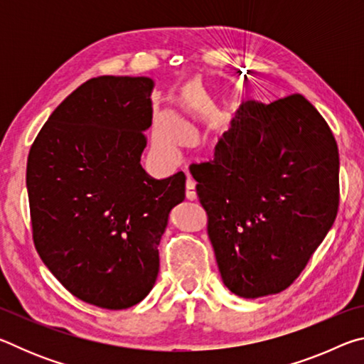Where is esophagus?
<instances>
[{
    "label": "esophagus",
    "instance_id": "34e87169",
    "mask_svg": "<svg viewBox=\"0 0 364 364\" xmlns=\"http://www.w3.org/2000/svg\"><path fill=\"white\" fill-rule=\"evenodd\" d=\"M184 194H186V199L188 200H194L197 194H196V183L188 178L186 180V186H184Z\"/></svg>",
    "mask_w": 364,
    "mask_h": 364
}]
</instances>
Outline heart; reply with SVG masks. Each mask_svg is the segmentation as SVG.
I'll return each mask as SVG.
<instances>
[{
	"label": "heart",
	"mask_w": 364,
	"mask_h": 364,
	"mask_svg": "<svg viewBox=\"0 0 364 364\" xmlns=\"http://www.w3.org/2000/svg\"><path fill=\"white\" fill-rule=\"evenodd\" d=\"M154 144L162 151H175L183 144L184 132L180 123L170 115H160L154 127Z\"/></svg>",
	"instance_id": "1"
}]
</instances>
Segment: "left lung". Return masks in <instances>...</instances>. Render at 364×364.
I'll return each instance as SVG.
<instances>
[{
	"label": "left lung",
	"instance_id": "8db88e82",
	"mask_svg": "<svg viewBox=\"0 0 364 364\" xmlns=\"http://www.w3.org/2000/svg\"><path fill=\"white\" fill-rule=\"evenodd\" d=\"M191 175L221 279L239 297L291 286L337 217V143L301 95L242 104Z\"/></svg>",
	"mask_w": 364,
	"mask_h": 364
}]
</instances>
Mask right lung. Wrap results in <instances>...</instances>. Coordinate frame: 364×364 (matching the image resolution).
I'll list each match as a JSON object with an SVG mask.
<instances>
[{"label": "right lung", "instance_id": "add662e5", "mask_svg": "<svg viewBox=\"0 0 364 364\" xmlns=\"http://www.w3.org/2000/svg\"><path fill=\"white\" fill-rule=\"evenodd\" d=\"M147 77L91 78L59 104L30 147L27 191L43 263L86 304L123 310L156 284L159 242L186 176L141 167L152 123Z\"/></svg>", "mask_w": 364, "mask_h": 364}]
</instances>
